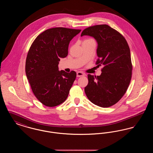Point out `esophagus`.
Wrapping results in <instances>:
<instances>
[{"label": "esophagus", "mask_w": 153, "mask_h": 153, "mask_svg": "<svg viewBox=\"0 0 153 153\" xmlns=\"http://www.w3.org/2000/svg\"><path fill=\"white\" fill-rule=\"evenodd\" d=\"M85 75V74L83 72H77V77H81V76H84Z\"/></svg>", "instance_id": "1"}]
</instances>
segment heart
<instances>
[{
    "label": "heart",
    "instance_id": "b5f03b06",
    "mask_svg": "<svg viewBox=\"0 0 153 153\" xmlns=\"http://www.w3.org/2000/svg\"><path fill=\"white\" fill-rule=\"evenodd\" d=\"M88 40H89V39H88Z\"/></svg>",
    "mask_w": 153,
    "mask_h": 153
}]
</instances>
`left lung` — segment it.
Listing matches in <instances>:
<instances>
[{
    "label": "left lung",
    "mask_w": 153,
    "mask_h": 153,
    "mask_svg": "<svg viewBox=\"0 0 153 153\" xmlns=\"http://www.w3.org/2000/svg\"><path fill=\"white\" fill-rule=\"evenodd\" d=\"M94 37L97 43L96 62L103 65L100 76L88 74L85 87L88 99L99 107H109L119 102L131 81L132 64L130 48L124 36L107 25L88 27L81 33Z\"/></svg>",
    "instance_id": "left-lung-1"
}]
</instances>
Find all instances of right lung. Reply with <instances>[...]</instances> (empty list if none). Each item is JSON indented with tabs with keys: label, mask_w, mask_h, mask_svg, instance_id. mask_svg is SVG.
<instances>
[{
	"label": "right lung",
	"mask_w": 153,
	"mask_h": 153,
	"mask_svg": "<svg viewBox=\"0 0 153 153\" xmlns=\"http://www.w3.org/2000/svg\"><path fill=\"white\" fill-rule=\"evenodd\" d=\"M81 30L56 27L36 37L28 52L25 66L27 80L37 99L48 107L65 101L76 73L59 71L60 58L68 54L70 41Z\"/></svg>",
	"instance_id": "obj_1"
}]
</instances>
